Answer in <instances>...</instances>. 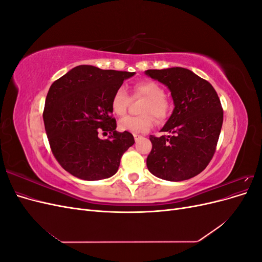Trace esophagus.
Listing matches in <instances>:
<instances>
[{"label": "esophagus", "mask_w": 262, "mask_h": 262, "mask_svg": "<svg viewBox=\"0 0 262 262\" xmlns=\"http://www.w3.org/2000/svg\"><path fill=\"white\" fill-rule=\"evenodd\" d=\"M134 140H136V142H138L139 140H141L142 139V137L141 136H139V134H134Z\"/></svg>", "instance_id": "34e87169"}]
</instances>
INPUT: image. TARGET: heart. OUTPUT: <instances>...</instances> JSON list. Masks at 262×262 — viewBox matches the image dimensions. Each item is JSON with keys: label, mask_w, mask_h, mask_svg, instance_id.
<instances>
[{"label": "heart", "mask_w": 262, "mask_h": 262, "mask_svg": "<svg viewBox=\"0 0 262 262\" xmlns=\"http://www.w3.org/2000/svg\"><path fill=\"white\" fill-rule=\"evenodd\" d=\"M133 93L136 97H144L143 106L141 109L142 116L133 117L126 116L118 123L121 131H129L132 133H140L148 131L154 123V119L150 116L153 114L157 121H163L168 116L169 102L164 97V90L160 84L153 81H139L133 84ZM130 102L128 93L124 87H118L112 98V110L117 116H123Z\"/></svg>", "instance_id": "1"}]
</instances>
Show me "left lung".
I'll return each instance as SVG.
<instances>
[{
    "instance_id": "left-lung-1",
    "label": "left lung",
    "mask_w": 262,
    "mask_h": 262,
    "mask_svg": "<svg viewBox=\"0 0 262 262\" xmlns=\"http://www.w3.org/2000/svg\"><path fill=\"white\" fill-rule=\"evenodd\" d=\"M145 74L168 87L172 114L162 132L150 136L152 150L146 165L154 176L181 181L196 176L215 153L223 124V109L213 86L185 68L147 70Z\"/></svg>"
}]
</instances>
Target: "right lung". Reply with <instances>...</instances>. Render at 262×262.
Wrapping results in <instances>:
<instances>
[{"instance_id": "obj_1", "label": "right lung", "mask_w": 262, "mask_h": 262, "mask_svg": "<svg viewBox=\"0 0 262 262\" xmlns=\"http://www.w3.org/2000/svg\"><path fill=\"white\" fill-rule=\"evenodd\" d=\"M134 74L78 66L50 86L45 129L55 160L71 175L92 181L117 172L134 138L128 131H116L110 104L118 87ZM100 130L109 132L111 137L101 140Z\"/></svg>"}]
</instances>
